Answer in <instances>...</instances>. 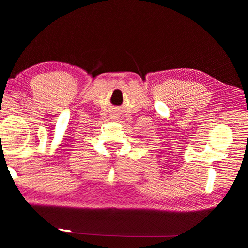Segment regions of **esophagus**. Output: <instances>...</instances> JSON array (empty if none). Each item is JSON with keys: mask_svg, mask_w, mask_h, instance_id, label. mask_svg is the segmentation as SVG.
Returning <instances> with one entry per match:
<instances>
[{"mask_svg": "<svg viewBox=\"0 0 248 248\" xmlns=\"http://www.w3.org/2000/svg\"><path fill=\"white\" fill-rule=\"evenodd\" d=\"M115 116H113V117H115V118H118V114H114Z\"/></svg>", "mask_w": 248, "mask_h": 248, "instance_id": "1", "label": "esophagus"}]
</instances>
